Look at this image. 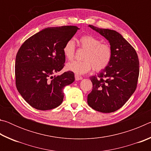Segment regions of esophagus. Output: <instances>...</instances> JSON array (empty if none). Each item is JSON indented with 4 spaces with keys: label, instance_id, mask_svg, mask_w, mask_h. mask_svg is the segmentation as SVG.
Listing matches in <instances>:
<instances>
[{
    "label": "esophagus",
    "instance_id": "34e87169",
    "mask_svg": "<svg viewBox=\"0 0 151 151\" xmlns=\"http://www.w3.org/2000/svg\"><path fill=\"white\" fill-rule=\"evenodd\" d=\"M83 79V77L81 76L78 75H75V80L76 81H79V80H82Z\"/></svg>",
    "mask_w": 151,
    "mask_h": 151
}]
</instances>
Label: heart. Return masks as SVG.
Instances as JSON below:
<instances>
[{
  "label": "heart",
  "mask_w": 151,
  "mask_h": 151,
  "mask_svg": "<svg viewBox=\"0 0 151 151\" xmlns=\"http://www.w3.org/2000/svg\"><path fill=\"white\" fill-rule=\"evenodd\" d=\"M81 48L86 51L83 56L84 60H74L66 65V70L78 75L88 72L92 68L95 71L105 68L111 62L112 48L106 43H101V40L92 35H84L79 39ZM75 52V43L73 39L68 40L63 48V55L68 60H72Z\"/></svg>",
  "instance_id": "heart-1"
}]
</instances>
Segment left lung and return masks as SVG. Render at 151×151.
<instances>
[{
	"label": "left lung",
	"mask_w": 151,
	"mask_h": 151,
	"mask_svg": "<svg viewBox=\"0 0 151 151\" xmlns=\"http://www.w3.org/2000/svg\"><path fill=\"white\" fill-rule=\"evenodd\" d=\"M110 43L112 58L109 65L90 77L93 90L87 103L99 112L109 113L119 110L136 90L139 61L136 50L118 32L89 25Z\"/></svg>",
	"instance_id": "left-lung-1"
}]
</instances>
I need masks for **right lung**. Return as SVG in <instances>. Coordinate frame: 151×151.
<instances>
[{"instance_id":"obj_1","label":"right lung","mask_w":151,"mask_h":151,"mask_svg":"<svg viewBox=\"0 0 151 151\" xmlns=\"http://www.w3.org/2000/svg\"><path fill=\"white\" fill-rule=\"evenodd\" d=\"M78 29L76 26L46 28L19 48L15 61L17 88L33 108L47 111L62 103L63 88L75 81V75L71 71L55 73L65 66L64 45Z\"/></svg>"}]
</instances>
